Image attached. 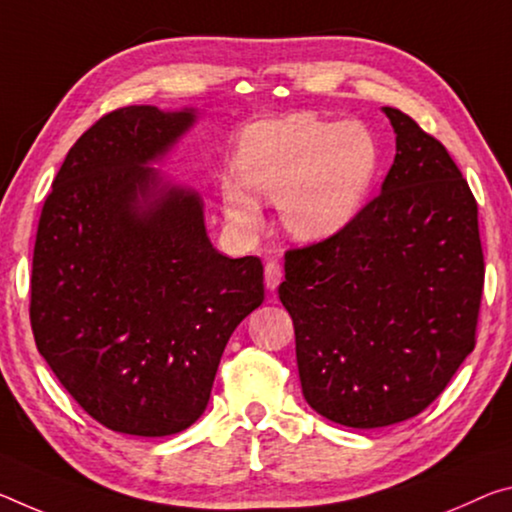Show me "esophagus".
<instances>
[{
    "instance_id": "esophagus-1",
    "label": "esophagus",
    "mask_w": 512,
    "mask_h": 512,
    "mask_svg": "<svg viewBox=\"0 0 512 512\" xmlns=\"http://www.w3.org/2000/svg\"><path fill=\"white\" fill-rule=\"evenodd\" d=\"M264 282H266V289H278V285L282 282V269L280 264L275 262H266L264 266Z\"/></svg>"
}]
</instances>
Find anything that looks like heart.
<instances>
[{
    "mask_svg": "<svg viewBox=\"0 0 512 512\" xmlns=\"http://www.w3.org/2000/svg\"><path fill=\"white\" fill-rule=\"evenodd\" d=\"M380 168L371 129L355 120L335 123L296 113L250 127L241 136L237 173L225 175V218L241 234L262 227V205L278 202L280 221L294 239L335 237L362 212Z\"/></svg>",
    "mask_w": 512,
    "mask_h": 512,
    "instance_id": "obj_1",
    "label": "heart"
}]
</instances>
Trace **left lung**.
<instances>
[{"mask_svg": "<svg viewBox=\"0 0 512 512\" xmlns=\"http://www.w3.org/2000/svg\"><path fill=\"white\" fill-rule=\"evenodd\" d=\"M396 157L380 196L342 232L285 255L310 408L348 428L426 410L474 351L483 294L478 207L444 145L383 107Z\"/></svg>", "mask_w": 512, "mask_h": 512, "instance_id": "8db88e82", "label": "left lung"}]
</instances>
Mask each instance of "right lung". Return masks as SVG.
I'll use <instances>...</instances> for the list:
<instances>
[{"instance_id":"add662e5","label":"right lung","mask_w":512,"mask_h":512,"mask_svg":"<svg viewBox=\"0 0 512 512\" xmlns=\"http://www.w3.org/2000/svg\"><path fill=\"white\" fill-rule=\"evenodd\" d=\"M198 111L134 104L79 136L40 214L31 271L38 353L88 415L164 437L198 421L234 328L264 300L257 257L207 237L198 191L159 164Z\"/></svg>"}]
</instances>
